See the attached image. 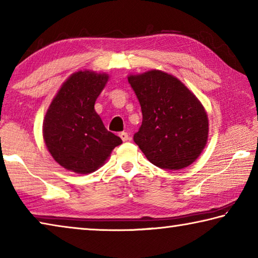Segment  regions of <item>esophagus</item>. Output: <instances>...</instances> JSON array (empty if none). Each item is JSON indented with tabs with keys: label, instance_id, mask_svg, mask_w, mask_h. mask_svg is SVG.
I'll use <instances>...</instances> for the list:
<instances>
[{
	"label": "esophagus",
	"instance_id": "1",
	"mask_svg": "<svg viewBox=\"0 0 258 258\" xmlns=\"http://www.w3.org/2000/svg\"><path fill=\"white\" fill-rule=\"evenodd\" d=\"M119 138L125 142V141H127V140L130 139V135H128V133H126V132H120L119 133Z\"/></svg>",
	"mask_w": 258,
	"mask_h": 258
}]
</instances>
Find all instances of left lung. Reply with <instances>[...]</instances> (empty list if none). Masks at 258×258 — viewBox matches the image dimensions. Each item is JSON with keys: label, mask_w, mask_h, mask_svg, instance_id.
<instances>
[{"label": "left lung", "mask_w": 258, "mask_h": 258, "mask_svg": "<svg viewBox=\"0 0 258 258\" xmlns=\"http://www.w3.org/2000/svg\"><path fill=\"white\" fill-rule=\"evenodd\" d=\"M142 125L134 142L160 168L182 169L202 154L208 140V116L199 99L171 74L151 69L130 74Z\"/></svg>", "instance_id": "8db88e82"}]
</instances>
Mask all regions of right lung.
<instances>
[{
  "label": "right lung",
  "instance_id": "obj_1",
  "mask_svg": "<svg viewBox=\"0 0 258 258\" xmlns=\"http://www.w3.org/2000/svg\"><path fill=\"white\" fill-rule=\"evenodd\" d=\"M109 75L78 71L62 83L43 119L50 155L67 171L90 174L106 163L121 139L104 127L94 109Z\"/></svg>",
  "mask_w": 258,
  "mask_h": 258
}]
</instances>
